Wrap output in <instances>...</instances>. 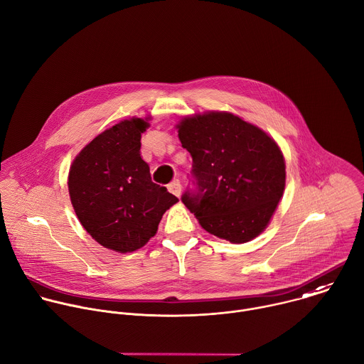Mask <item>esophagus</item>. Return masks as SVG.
Masks as SVG:
<instances>
[{"mask_svg":"<svg viewBox=\"0 0 364 364\" xmlns=\"http://www.w3.org/2000/svg\"><path fill=\"white\" fill-rule=\"evenodd\" d=\"M168 191L173 193L174 196L180 197V194H181V183L178 180H174L173 183L168 184Z\"/></svg>","mask_w":364,"mask_h":364,"instance_id":"obj_1","label":"esophagus"}]
</instances>
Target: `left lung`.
<instances>
[{"instance_id": "obj_1", "label": "left lung", "mask_w": 364, "mask_h": 364, "mask_svg": "<svg viewBox=\"0 0 364 364\" xmlns=\"http://www.w3.org/2000/svg\"><path fill=\"white\" fill-rule=\"evenodd\" d=\"M181 146L193 157L196 190L181 201L200 225L230 243L257 237L274 214L286 186V163L277 143L240 117L211 111L177 124Z\"/></svg>"}]
</instances>
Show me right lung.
Returning <instances> with one entry per match:
<instances>
[{"mask_svg":"<svg viewBox=\"0 0 364 364\" xmlns=\"http://www.w3.org/2000/svg\"><path fill=\"white\" fill-rule=\"evenodd\" d=\"M149 118L124 119L102 132L70 167L68 191L80 223L97 243L118 253L147 245L163 214L178 201L151 181L141 159Z\"/></svg>","mask_w":364,"mask_h":364,"instance_id":"1","label":"right lung"}]
</instances>
